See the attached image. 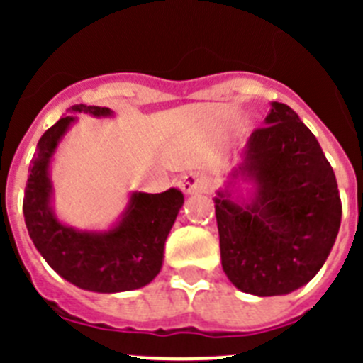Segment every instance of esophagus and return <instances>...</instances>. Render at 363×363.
Here are the masks:
<instances>
[{
  "label": "esophagus",
  "instance_id": "1",
  "mask_svg": "<svg viewBox=\"0 0 363 363\" xmlns=\"http://www.w3.org/2000/svg\"><path fill=\"white\" fill-rule=\"evenodd\" d=\"M209 187L211 179L205 174H201V172H189V174H185L184 179H182V189H184V192H187V194L209 191Z\"/></svg>",
  "mask_w": 363,
  "mask_h": 363
}]
</instances>
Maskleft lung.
<instances>
[{
    "instance_id": "left-lung-1",
    "label": "left lung",
    "mask_w": 363,
    "mask_h": 363,
    "mask_svg": "<svg viewBox=\"0 0 363 363\" xmlns=\"http://www.w3.org/2000/svg\"><path fill=\"white\" fill-rule=\"evenodd\" d=\"M243 172L256 201L214 200L221 267L234 287L256 296L298 289L325 264L342 220L331 163L296 112L272 101L265 125L247 142Z\"/></svg>"
}]
</instances>
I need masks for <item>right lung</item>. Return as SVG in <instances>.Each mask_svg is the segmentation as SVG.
<instances>
[{"label":"right lung","instance_id":"add662e5","mask_svg":"<svg viewBox=\"0 0 363 363\" xmlns=\"http://www.w3.org/2000/svg\"><path fill=\"white\" fill-rule=\"evenodd\" d=\"M72 112L108 116L111 108L74 105ZM72 116L57 120L38 142L28 167L23 214L28 234L45 262L70 284L94 293L140 289L156 278L163 245L184 205V194L169 189L160 194L134 192L120 225L108 233H79L63 225L50 211L49 163Z\"/></svg>","mask_w":363,"mask_h":363}]
</instances>
